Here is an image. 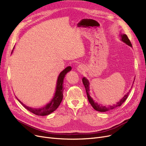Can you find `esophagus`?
I'll use <instances>...</instances> for the list:
<instances>
[{
    "label": "esophagus",
    "mask_w": 146,
    "mask_h": 146,
    "mask_svg": "<svg viewBox=\"0 0 146 146\" xmlns=\"http://www.w3.org/2000/svg\"><path fill=\"white\" fill-rule=\"evenodd\" d=\"M77 69H78V72H82L84 70V69H85V67H84L83 65L80 64V65H79V66H78Z\"/></svg>",
    "instance_id": "34e87169"
}]
</instances>
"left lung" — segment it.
<instances>
[{
    "label": "left lung",
    "mask_w": 146,
    "mask_h": 146,
    "mask_svg": "<svg viewBox=\"0 0 146 146\" xmlns=\"http://www.w3.org/2000/svg\"><path fill=\"white\" fill-rule=\"evenodd\" d=\"M120 36L121 38V40L124 42V43H125L127 45L130 46V47H132V44L131 43V42H130L129 40L128 39V38L127 36V35L126 34H121L120 35ZM135 80V79L134 80V82ZM82 82H83V83L84 86H85V89H86V94H87V96H88V101L89 102V103L91 104V105L92 106L93 108H94V110H95L96 111H99V112H106V111H111L112 110H114L117 108V107L118 106H120L122 104H123L125 101L127 99L128 96V94L129 93L130 90L124 96V97L122 98L121 100L118 102L116 104H113L112 105H110V106H104L101 104H99L97 102H95L94 100L93 99L91 98V96H90V93H89V91H90V89H89V80L85 77H83V79H82ZM134 82H133V83H134Z\"/></svg>",
    "instance_id": "obj_1"
}]
</instances>
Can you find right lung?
Listing matches in <instances>:
<instances>
[{"mask_svg":"<svg viewBox=\"0 0 146 146\" xmlns=\"http://www.w3.org/2000/svg\"><path fill=\"white\" fill-rule=\"evenodd\" d=\"M14 49V47L13 48V50ZM13 50L12 51V53L13 52ZM11 53V54H12ZM72 70V67L70 66L67 67L65 69L61 72L57 79V85H56V92L52 100L45 106L42 108H31L29 106H27L25 104H23L21 101H19L18 99H17L18 101L23 106H24L27 110L32 112L36 115L40 116H45L47 115L50 114L52 112L54 111L58 107L60 104H61V101H62L63 97V90H64V87H63V80L64 79V77L66 74Z\"/></svg>","mask_w":146,"mask_h":146,"instance_id":"1","label":"right lung"}]
</instances>
